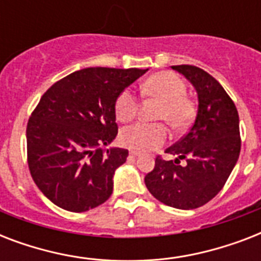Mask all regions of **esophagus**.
<instances>
[{"label":"esophagus","mask_w":261,"mask_h":261,"mask_svg":"<svg viewBox=\"0 0 261 261\" xmlns=\"http://www.w3.org/2000/svg\"><path fill=\"white\" fill-rule=\"evenodd\" d=\"M139 154H141L139 151H137V150H130V155H131V157H138Z\"/></svg>","instance_id":"obj_1"}]
</instances>
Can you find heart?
<instances>
[{"label":"heart","mask_w":261,"mask_h":261,"mask_svg":"<svg viewBox=\"0 0 261 261\" xmlns=\"http://www.w3.org/2000/svg\"><path fill=\"white\" fill-rule=\"evenodd\" d=\"M146 97L160 101L155 112L157 120H164L173 131L190 127L195 118V104L187 96V85L178 75L171 71H160L141 85ZM138 100L131 89H124L115 101V114L120 122H128L138 114ZM167 127L163 123H135L124 127L120 142L135 150H150L165 142Z\"/></svg>","instance_id":"heart-1"}]
</instances>
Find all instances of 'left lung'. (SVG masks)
<instances>
[{"instance_id":"obj_1","label":"left lung","mask_w":261,"mask_h":261,"mask_svg":"<svg viewBox=\"0 0 261 261\" xmlns=\"http://www.w3.org/2000/svg\"><path fill=\"white\" fill-rule=\"evenodd\" d=\"M198 93V112L184 137L165 153L174 160L155 159L145 176L147 190L167 206L192 210L206 204L222 190L241 150L239 112L217 80L200 67L178 65ZM184 159L186 164L179 165Z\"/></svg>"}]
</instances>
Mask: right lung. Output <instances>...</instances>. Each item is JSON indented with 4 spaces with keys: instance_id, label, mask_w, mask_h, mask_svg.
Masks as SVG:
<instances>
[{
    "instance_id": "right-lung-1",
    "label": "right lung",
    "mask_w": 261,
    "mask_h": 261,
    "mask_svg": "<svg viewBox=\"0 0 261 261\" xmlns=\"http://www.w3.org/2000/svg\"><path fill=\"white\" fill-rule=\"evenodd\" d=\"M147 69L88 67L46 90L27 124V157L38 188L63 210L100 206L128 150L102 149L118 135L115 101Z\"/></svg>"
}]
</instances>
